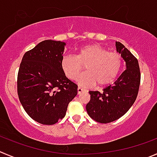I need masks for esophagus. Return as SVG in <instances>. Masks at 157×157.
Returning a JSON list of instances; mask_svg holds the SVG:
<instances>
[{"mask_svg": "<svg viewBox=\"0 0 157 157\" xmlns=\"http://www.w3.org/2000/svg\"><path fill=\"white\" fill-rule=\"evenodd\" d=\"M86 92V90H85L84 89H82L81 87L78 88V94H81V93H82V92Z\"/></svg>", "mask_w": 157, "mask_h": 157, "instance_id": "34e87169", "label": "esophagus"}]
</instances>
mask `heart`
Listing matches in <instances>:
<instances>
[{"mask_svg":"<svg viewBox=\"0 0 157 157\" xmlns=\"http://www.w3.org/2000/svg\"><path fill=\"white\" fill-rule=\"evenodd\" d=\"M84 66L87 71L77 79L80 86L91 87L98 83V86H105L113 83L120 73L122 58L119 53L92 44L80 48L77 55H64L61 61L62 71L70 80H75Z\"/></svg>","mask_w":157,"mask_h":157,"instance_id":"b5f03b06","label":"heart"}]
</instances>
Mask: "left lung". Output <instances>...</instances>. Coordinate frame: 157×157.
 I'll return each mask as SVG.
<instances>
[{"label": "left lung", "instance_id": "1", "mask_svg": "<svg viewBox=\"0 0 157 157\" xmlns=\"http://www.w3.org/2000/svg\"><path fill=\"white\" fill-rule=\"evenodd\" d=\"M116 44L117 52L126 62V69L102 92L90 91V101L86 105L89 116L100 123L113 122L127 113L140 89L141 74L138 60L122 43L116 41Z\"/></svg>", "mask_w": 157, "mask_h": 157}]
</instances>
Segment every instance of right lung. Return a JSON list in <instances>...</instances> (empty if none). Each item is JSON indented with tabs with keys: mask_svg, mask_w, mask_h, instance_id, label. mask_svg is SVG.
Segmentation results:
<instances>
[{
	"mask_svg": "<svg viewBox=\"0 0 157 157\" xmlns=\"http://www.w3.org/2000/svg\"><path fill=\"white\" fill-rule=\"evenodd\" d=\"M65 43L44 40L25 52L17 74V95L28 116L43 125L63 119L78 93L61 68Z\"/></svg>",
	"mask_w": 157,
	"mask_h": 157,
	"instance_id": "add662e5",
	"label": "right lung"
}]
</instances>
